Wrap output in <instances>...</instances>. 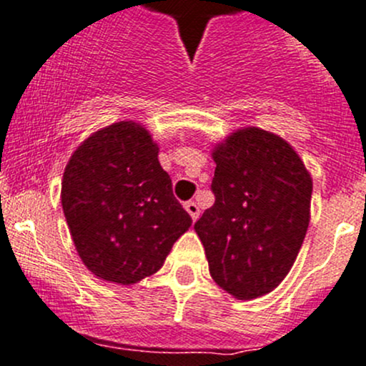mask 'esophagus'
Returning a JSON list of instances; mask_svg holds the SVG:
<instances>
[{
  "instance_id": "esophagus-1",
  "label": "esophagus",
  "mask_w": 366,
  "mask_h": 366,
  "mask_svg": "<svg viewBox=\"0 0 366 366\" xmlns=\"http://www.w3.org/2000/svg\"><path fill=\"white\" fill-rule=\"evenodd\" d=\"M184 209L188 211V214H190L192 217V220H197L199 218V213H201V211H199V206L195 204L194 201H188V202H184Z\"/></svg>"
}]
</instances>
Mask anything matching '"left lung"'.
Returning <instances> with one entry per match:
<instances>
[{"mask_svg": "<svg viewBox=\"0 0 366 366\" xmlns=\"http://www.w3.org/2000/svg\"><path fill=\"white\" fill-rule=\"evenodd\" d=\"M214 204L194 229L213 280L238 300L273 291L295 264L310 222L312 178L291 144L257 127L213 149Z\"/></svg>", "mask_w": 366, "mask_h": 366, "instance_id": "obj_1", "label": "left lung"}]
</instances>
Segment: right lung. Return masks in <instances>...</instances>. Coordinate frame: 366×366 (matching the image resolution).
I'll return each instance as SVG.
<instances>
[{"mask_svg":"<svg viewBox=\"0 0 366 366\" xmlns=\"http://www.w3.org/2000/svg\"><path fill=\"white\" fill-rule=\"evenodd\" d=\"M61 204L84 266L122 285L157 273L192 225L158 162V146L135 122L112 123L75 149Z\"/></svg>","mask_w":366,"mask_h":366,"instance_id":"obj_1","label":"right lung"}]
</instances>
